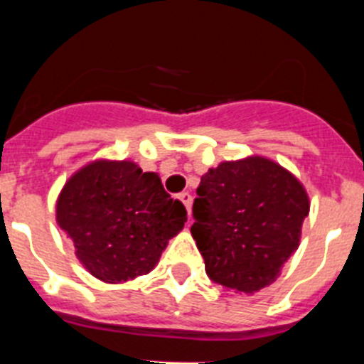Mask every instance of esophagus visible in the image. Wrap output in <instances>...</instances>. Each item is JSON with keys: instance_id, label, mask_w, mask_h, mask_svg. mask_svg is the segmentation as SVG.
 <instances>
[{"instance_id": "34e87169", "label": "esophagus", "mask_w": 364, "mask_h": 364, "mask_svg": "<svg viewBox=\"0 0 364 364\" xmlns=\"http://www.w3.org/2000/svg\"><path fill=\"white\" fill-rule=\"evenodd\" d=\"M178 198H180V200H182V204L186 205V210H188V213H191V200H193L191 195H189L188 191H182L178 195Z\"/></svg>"}]
</instances>
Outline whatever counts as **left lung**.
<instances>
[{"label":"left lung","instance_id":"8db88e82","mask_svg":"<svg viewBox=\"0 0 364 364\" xmlns=\"http://www.w3.org/2000/svg\"><path fill=\"white\" fill-rule=\"evenodd\" d=\"M197 195L191 235L208 277L240 294L272 284L297 250L310 211L301 182L279 164L252 156L210 169Z\"/></svg>","mask_w":364,"mask_h":364}]
</instances>
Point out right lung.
<instances>
[{
	"label": "right lung",
	"instance_id": "1",
	"mask_svg": "<svg viewBox=\"0 0 364 364\" xmlns=\"http://www.w3.org/2000/svg\"><path fill=\"white\" fill-rule=\"evenodd\" d=\"M83 266L104 282L146 275L188 220L156 173L133 162L96 160L70 176L56 204Z\"/></svg>",
	"mask_w": 364,
	"mask_h": 364
}]
</instances>
